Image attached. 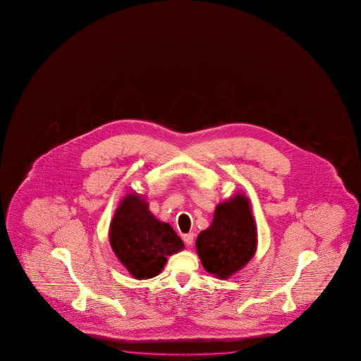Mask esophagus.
<instances>
[{"label": "esophagus", "mask_w": 361, "mask_h": 361, "mask_svg": "<svg viewBox=\"0 0 361 361\" xmlns=\"http://www.w3.org/2000/svg\"><path fill=\"white\" fill-rule=\"evenodd\" d=\"M193 240H195V235L193 233H187V235H184L183 241L185 244L190 246V245L193 244Z\"/></svg>", "instance_id": "esophagus-1"}]
</instances>
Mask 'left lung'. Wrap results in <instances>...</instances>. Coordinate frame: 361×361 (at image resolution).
<instances>
[{"instance_id":"1","label":"left lung","mask_w":361,"mask_h":361,"mask_svg":"<svg viewBox=\"0 0 361 361\" xmlns=\"http://www.w3.org/2000/svg\"><path fill=\"white\" fill-rule=\"evenodd\" d=\"M257 244L250 202L238 193L216 207L211 226L197 238L196 249L208 273L227 279L250 262Z\"/></svg>"}]
</instances>
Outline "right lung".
<instances>
[{"label": "right lung", "instance_id": "add662e5", "mask_svg": "<svg viewBox=\"0 0 361 361\" xmlns=\"http://www.w3.org/2000/svg\"><path fill=\"white\" fill-rule=\"evenodd\" d=\"M109 235L117 259L139 281L157 276L166 257L184 249L183 241L171 225L158 220L149 211L145 198L137 193H128L120 202Z\"/></svg>", "mask_w": 361, "mask_h": 361}]
</instances>
